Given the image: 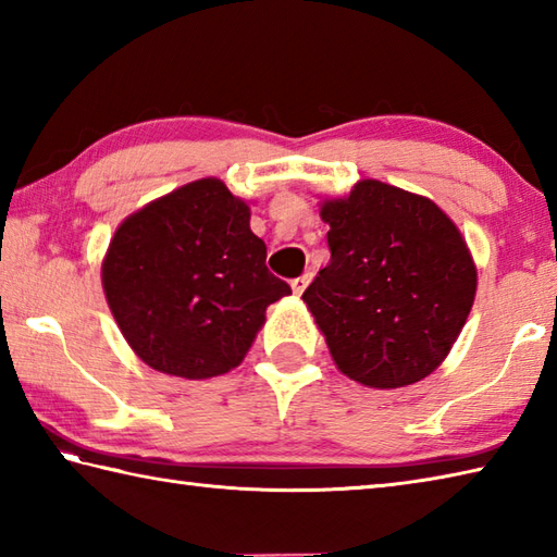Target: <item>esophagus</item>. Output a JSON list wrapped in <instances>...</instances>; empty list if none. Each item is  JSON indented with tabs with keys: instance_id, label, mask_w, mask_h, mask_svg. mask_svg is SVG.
Segmentation results:
<instances>
[{
	"instance_id": "1",
	"label": "esophagus",
	"mask_w": 557,
	"mask_h": 557,
	"mask_svg": "<svg viewBox=\"0 0 557 557\" xmlns=\"http://www.w3.org/2000/svg\"><path fill=\"white\" fill-rule=\"evenodd\" d=\"M311 272H306V275H301V277H297V280H292V292L294 294H304V289L309 287V282H311Z\"/></svg>"
}]
</instances>
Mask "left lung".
<instances>
[{
    "label": "left lung",
    "mask_w": 557,
    "mask_h": 557,
    "mask_svg": "<svg viewBox=\"0 0 557 557\" xmlns=\"http://www.w3.org/2000/svg\"><path fill=\"white\" fill-rule=\"evenodd\" d=\"M330 263L304 292L337 369L375 389L431 375L476 297V263L431 198L377 180L323 198Z\"/></svg>",
    "instance_id": "left-lung-1"
}]
</instances>
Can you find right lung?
Wrapping results in <instances>:
<instances>
[{
	"label": "right lung",
	"mask_w": 557,
	"mask_h": 557,
	"mask_svg": "<svg viewBox=\"0 0 557 557\" xmlns=\"http://www.w3.org/2000/svg\"><path fill=\"white\" fill-rule=\"evenodd\" d=\"M251 208L215 176L150 200L116 227L102 289L136 357L160 373L206 381L236 369L292 294L265 268Z\"/></svg>",
	"instance_id": "add662e5"
}]
</instances>
